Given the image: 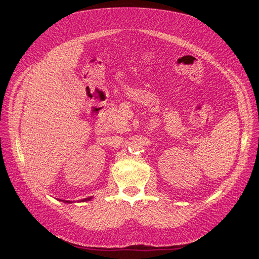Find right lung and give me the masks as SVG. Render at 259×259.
<instances>
[{"instance_id": "right-lung-1", "label": "right lung", "mask_w": 259, "mask_h": 259, "mask_svg": "<svg viewBox=\"0 0 259 259\" xmlns=\"http://www.w3.org/2000/svg\"><path fill=\"white\" fill-rule=\"evenodd\" d=\"M92 199H93V197H89V198H86V199L80 200L79 202H87V201H91ZM59 201H61V202H63V203H68V204H70V203H73L72 201H65V200H59Z\"/></svg>"}]
</instances>
